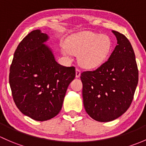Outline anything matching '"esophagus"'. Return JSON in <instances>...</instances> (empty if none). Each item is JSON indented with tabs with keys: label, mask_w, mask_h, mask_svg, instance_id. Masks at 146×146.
<instances>
[{
	"label": "esophagus",
	"mask_w": 146,
	"mask_h": 146,
	"mask_svg": "<svg viewBox=\"0 0 146 146\" xmlns=\"http://www.w3.org/2000/svg\"><path fill=\"white\" fill-rule=\"evenodd\" d=\"M80 74H81V70H79L78 67L76 68V77H79L80 76Z\"/></svg>",
	"instance_id": "34e87169"
}]
</instances>
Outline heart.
I'll return each mask as SVG.
<instances>
[{
  "instance_id": "b5f03b06",
  "label": "heart",
  "mask_w": 146,
  "mask_h": 146,
  "mask_svg": "<svg viewBox=\"0 0 146 146\" xmlns=\"http://www.w3.org/2000/svg\"><path fill=\"white\" fill-rule=\"evenodd\" d=\"M112 43L110 38L91 31H83L70 37L67 45L62 46L66 56L79 54V61L86 68H94L103 64L110 53Z\"/></svg>"
}]
</instances>
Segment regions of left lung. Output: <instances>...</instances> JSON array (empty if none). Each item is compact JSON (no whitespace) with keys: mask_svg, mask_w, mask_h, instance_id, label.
<instances>
[{"mask_svg":"<svg viewBox=\"0 0 146 146\" xmlns=\"http://www.w3.org/2000/svg\"><path fill=\"white\" fill-rule=\"evenodd\" d=\"M112 32L117 45L109 59L96 70L82 72L80 76L86 112L101 122L112 121L129 109L139 82L131 44L124 34Z\"/></svg>","mask_w":146,"mask_h":146,"instance_id":"1","label":"left lung"}]
</instances>
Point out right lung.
Returning a JSON list of instances; mask_svg holds the SVG:
<instances>
[{
	"mask_svg": "<svg viewBox=\"0 0 146 146\" xmlns=\"http://www.w3.org/2000/svg\"><path fill=\"white\" fill-rule=\"evenodd\" d=\"M48 36L34 30L19 43L10 68L9 83L16 106L22 113L36 121L56 116L62 108L75 67L55 61L43 44Z\"/></svg>",
	"mask_w": 146,
	"mask_h": 146,
	"instance_id": "add662e5",
	"label": "right lung"
}]
</instances>
